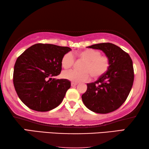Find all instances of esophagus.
<instances>
[{"instance_id":"esophagus-1","label":"esophagus","mask_w":149,"mask_h":149,"mask_svg":"<svg viewBox=\"0 0 149 149\" xmlns=\"http://www.w3.org/2000/svg\"><path fill=\"white\" fill-rule=\"evenodd\" d=\"M77 83H74V82H72V84H71V86L72 87H75V86H77Z\"/></svg>"}]
</instances>
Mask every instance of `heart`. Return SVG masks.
<instances>
[{
    "label": "heart",
    "mask_w": 149,
    "mask_h": 149,
    "mask_svg": "<svg viewBox=\"0 0 149 149\" xmlns=\"http://www.w3.org/2000/svg\"><path fill=\"white\" fill-rule=\"evenodd\" d=\"M75 57L84 62L80 66V71L74 70L63 72V78L74 83L86 81L90 75L94 79H98L105 75L110 67L109 58L101 56L100 51L93 49H86L75 54ZM75 59L72 54H65L61 60V64L64 69H69L74 64Z\"/></svg>",
    "instance_id": "b5f03b06"
}]
</instances>
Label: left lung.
Returning <instances> with one entry per match:
<instances>
[{"label": "left lung", "mask_w": 149, "mask_h": 149, "mask_svg": "<svg viewBox=\"0 0 149 149\" xmlns=\"http://www.w3.org/2000/svg\"><path fill=\"white\" fill-rule=\"evenodd\" d=\"M101 49L110 60V67L96 81L87 84V89L81 96L84 105L97 113L105 114L117 110L128 97L134 81L133 61L128 54L111 43L88 46Z\"/></svg>", "instance_id": "8db88e82"}]
</instances>
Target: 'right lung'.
I'll list each match as a JSON object with an SVG mask.
<instances>
[{
    "label": "right lung",
    "mask_w": 149,
    "mask_h": 149,
    "mask_svg": "<svg viewBox=\"0 0 149 149\" xmlns=\"http://www.w3.org/2000/svg\"><path fill=\"white\" fill-rule=\"evenodd\" d=\"M69 47L36 44L24 52L16 61L13 83L20 100L36 111H48L60 104L70 88L65 79H56L62 71L63 56Z\"/></svg>",
    "instance_id": "right-lung-1"
}]
</instances>
